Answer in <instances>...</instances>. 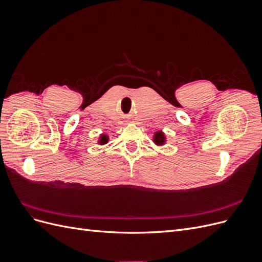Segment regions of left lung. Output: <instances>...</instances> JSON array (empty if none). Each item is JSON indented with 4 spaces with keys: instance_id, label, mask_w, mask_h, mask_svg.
I'll use <instances>...</instances> for the list:
<instances>
[{
    "instance_id": "obj_1",
    "label": "left lung",
    "mask_w": 262,
    "mask_h": 262,
    "mask_svg": "<svg viewBox=\"0 0 262 262\" xmlns=\"http://www.w3.org/2000/svg\"><path fill=\"white\" fill-rule=\"evenodd\" d=\"M154 141L156 142V143H158V144H162L163 142H164V137H163V134H162V133H157L156 136H155Z\"/></svg>"
}]
</instances>
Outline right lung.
<instances>
[{
    "instance_id": "add662e5",
    "label": "right lung",
    "mask_w": 262,
    "mask_h": 262,
    "mask_svg": "<svg viewBox=\"0 0 262 262\" xmlns=\"http://www.w3.org/2000/svg\"><path fill=\"white\" fill-rule=\"evenodd\" d=\"M107 141H108V140H107V137L102 136V137H101V140H100V143H101V144H105V143H107Z\"/></svg>"
}]
</instances>
